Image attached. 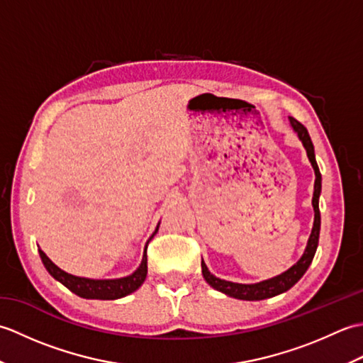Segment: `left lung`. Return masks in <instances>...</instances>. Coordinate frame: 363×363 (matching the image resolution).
I'll list each match as a JSON object with an SVG mask.
<instances>
[{
    "label": "left lung",
    "instance_id": "left-lung-1",
    "mask_svg": "<svg viewBox=\"0 0 363 363\" xmlns=\"http://www.w3.org/2000/svg\"><path fill=\"white\" fill-rule=\"evenodd\" d=\"M290 126L295 129V133L298 134L299 140L303 142L304 148L307 151V157H309L311 164L315 169V190H313V198H312V204H313V211H315V221H313V228H312V234L309 242H307V248L295 265H293L287 272L273 277V279H268L259 284H235V282H229V281H223L220 277H215L209 269H207L204 260H201V268H203V276L207 281V284L211 287L217 289L218 291L226 293V295L237 298V299H246V301H259V299H265V298H272L279 295V293L287 291L295 285L303 274L307 272V268L312 264L315 251H317L318 246V237H320V207H318V198H320V191H321V174L317 165V160H315V152H313V143L311 140V135L307 133V129L301 125V123L295 118L290 117Z\"/></svg>",
    "mask_w": 363,
    "mask_h": 363
}]
</instances>
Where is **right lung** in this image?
I'll return each mask as SVG.
<instances>
[{
    "label": "right lung",
    "instance_id": "obj_1",
    "mask_svg": "<svg viewBox=\"0 0 363 363\" xmlns=\"http://www.w3.org/2000/svg\"><path fill=\"white\" fill-rule=\"evenodd\" d=\"M146 248H148V245H146ZM146 248H145L140 267H138L133 274L128 277H121V279H109V281L86 279V277L68 274L62 272L59 267L54 265L42 250H38V254H40L43 265L46 269H48V273L54 277V279L62 282L68 290H72L74 293V295L86 299H118L129 295V293L135 291L143 284L146 273H148V267H146Z\"/></svg>",
    "mask_w": 363,
    "mask_h": 363
}]
</instances>
